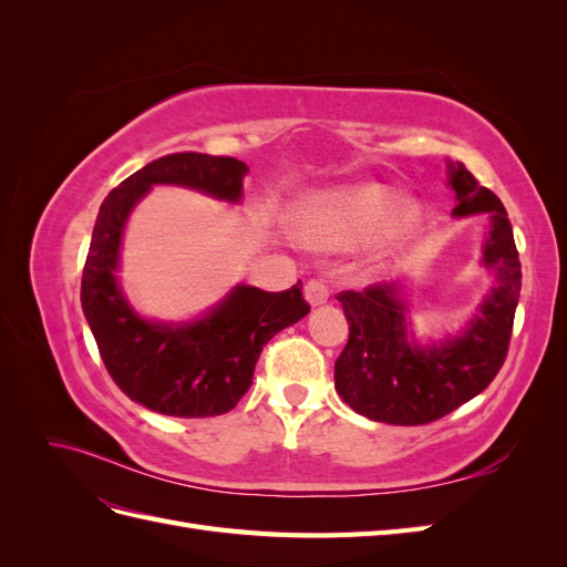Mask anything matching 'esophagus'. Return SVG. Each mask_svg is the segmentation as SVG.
<instances>
[{
	"instance_id": "1",
	"label": "esophagus",
	"mask_w": 567,
	"mask_h": 567,
	"mask_svg": "<svg viewBox=\"0 0 567 567\" xmlns=\"http://www.w3.org/2000/svg\"><path fill=\"white\" fill-rule=\"evenodd\" d=\"M329 296H331V290L321 279H310V281L305 284V298H307V302H310L312 307L323 305L326 300H329Z\"/></svg>"
}]
</instances>
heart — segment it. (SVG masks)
Listing matches in <instances>:
<instances>
[{
  "label": "heart",
  "instance_id": "obj_1",
  "mask_svg": "<svg viewBox=\"0 0 567 567\" xmlns=\"http://www.w3.org/2000/svg\"><path fill=\"white\" fill-rule=\"evenodd\" d=\"M298 236L312 248H340L369 241L392 225V236H409L419 213L383 184H359L307 198L296 213Z\"/></svg>",
  "mask_w": 567,
  "mask_h": 567
}]
</instances>
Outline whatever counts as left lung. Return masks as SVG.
Here are the masks:
<instances>
[{
	"label": "left lung",
	"instance_id": "obj_1",
	"mask_svg": "<svg viewBox=\"0 0 567 567\" xmlns=\"http://www.w3.org/2000/svg\"><path fill=\"white\" fill-rule=\"evenodd\" d=\"M450 184L456 194L454 217H489L483 265L496 281L468 329L431 348L409 338L400 281L338 293L350 338L336 359V390L371 421L423 425L447 416L494 381L508 352L520 298V260L506 208L463 163H450Z\"/></svg>",
	"mask_w": 567,
	"mask_h": 567
}]
</instances>
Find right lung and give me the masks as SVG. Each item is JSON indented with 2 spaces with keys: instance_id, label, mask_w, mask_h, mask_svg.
Wrapping results in <instances>:
<instances>
[{
  "instance_id": "1",
  "label": "right lung",
  "mask_w": 567,
  "mask_h": 567,
  "mask_svg": "<svg viewBox=\"0 0 567 567\" xmlns=\"http://www.w3.org/2000/svg\"><path fill=\"white\" fill-rule=\"evenodd\" d=\"M248 165L208 153H169L144 165L101 203L82 271V312L115 385L130 400L165 416L227 414L252 385L262 348L310 305L302 281L281 293L236 286L215 310L188 323L148 321L136 315L117 286L125 221L153 184L196 188L236 203Z\"/></svg>"
}]
</instances>
